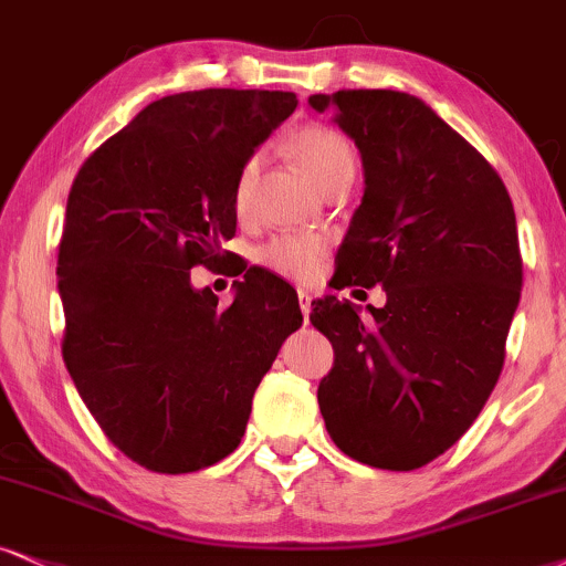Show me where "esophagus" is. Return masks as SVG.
<instances>
[{"label": "esophagus", "instance_id": "1", "mask_svg": "<svg viewBox=\"0 0 566 566\" xmlns=\"http://www.w3.org/2000/svg\"><path fill=\"white\" fill-rule=\"evenodd\" d=\"M298 306H302L304 317H310V312H312V294H310V291L298 289Z\"/></svg>", "mask_w": 566, "mask_h": 566}]
</instances>
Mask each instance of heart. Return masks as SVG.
Here are the masks:
<instances>
[{
  "label": "heart",
  "instance_id": "1",
  "mask_svg": "<svg viewBox=\"0 0 566 566\" xmlns=\"http://www.w3.org/2000/svg\"><path fill=\"white\" fill-rule=\"evenodd\" d=\"M289 149L294 151L298 165L304 167L306 176L323 188H331L340 180H352L357 170V159L348 138L338 128L325 123H304L289 136ZM256 172H260V159L249 157L241 165L239 176L233 184V209L239 218L251 209L254 199ZM327 251V241L315 233H285L272 239L260 251L264 268L277 275L291 277V281H312Z\"/></svg>",
  "mask_w": 566,
  "mask_h": 566
}]
</instances>
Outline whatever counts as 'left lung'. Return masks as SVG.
Here are the masks:
<instances>
[{
	"mask_svg": "<svg viewBox=\"0 0 566 566\" xmlns=\"http://www.w3.org/2000/svg\"><path fill=\"white\" fill-rule=\"evenodd\" d=\"M357 144L365 197L338 249V283L382 285L359 317L336 296L312 325L336 359L317 401L333 443L378 470H417L449 451L496 388L522 291L517 218L491 163L417 96L315 94Z\"/></svg>",
	"mask_w": 566,
	"mask_h": 566,
	"instance_id": "obj_1",
	"label": "left lung"
}]
</instances>
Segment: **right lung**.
Segmentation results:
<instances>
[{
  "mask_svg": "<svg viewBox=\"0 0 566 566\" xmlns=\"http://www.w3.org/2000/svg\"><path fill=\"white\" fill-rule=\"evenodd\" d=\"M296 104L260 88L163 96L70 188L62 359L104 436L146 470L184 475L235 451L256 386L302 325L296 291L264 270L243 272L226 310L191 285V268L230 260L235 176Z\"/></svg>",
  "mask_w": 566,
  "mask_h": 566,
  "instance_id": "right-lung-1",
  "label": "right lung"
}]
</instances>
